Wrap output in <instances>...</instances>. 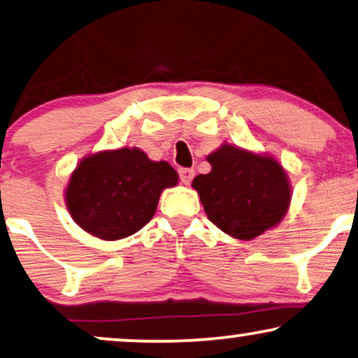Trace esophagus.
Listing matches in <instances>:
<instances>
[{"mask_svg": "<svg viewBox=\"0 0 358 358\" xmlns=\"http://www.w3.org/2000/svg\"><path fill=\"white\" fill-rule=\"evenodd\" d=\"M179 176H180V182L184 185H189L190 180L194 179V169H187V168L179 169Z\"/></svg>", "mask_w": 358, "mask_h": 358, "instance_id": "obj_1", "label": "esophagus"}]
</instances>
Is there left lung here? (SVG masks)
<instances>
[{"mask_svg":"<svg viewBox=\"0 0 358 358\" xmlns=\"http://www.w3.org/2000/svg\"><path fill=\"white\" fill-rule=\"evenodd\" d=\"M207 161L210 173L194 178L192 187L217 229L234 238L252 240L285 219L291 182L275 157L224 143Z\"/></svg>","mask_w":358,"mask_h":358,"instance_id":"1","label":"left lung"}]
</instances>
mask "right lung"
<instances>
[{"label":"right lung","mask_w":358,"mask_h":358,"mask_svg":"<svg viewBox=\"0 0 358 358\" xmlns=\"http://www.w3.org/2000/svg\"><path fill=\"white\" fill-rule=\"evenodd\" d=\"M178 180L169 162L151 161L139 148L106 150L78 162L64 199L82 230L115 241L141 230L155 217L162 190Z\"/></svg>","instance_id":"add662e5"}]
</instances>
